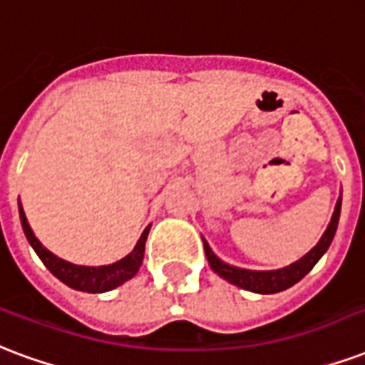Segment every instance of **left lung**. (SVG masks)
I'll return each instance as SVG.
<instances>
[{
	"label": "left lung",
	"instance_id": "8db88e82",
	"mask_svg": "<svg viewBox=\"0 0 365 365\" xmlns=\"http://www.w3.org/2000/svg\"><path fill=\"white\" fill-rule=\"evenodd\" d=\"M341 205L342 199L339 197L336 201V207H334L333 217H331V222L327 226V230L323 232V236L317 242V245L313 247L312 251H307L306 255L302 259H298L296 263L288 267H282V269H277V271H250V269H240V267L228 265L212 253V250L209 247V244L203 240L205 245V255L209 259V265L212 271L220 274L224 280H228L232 284L240 286L244 290H250V292L255 294H277L282 292L286 288H290L296 282L306 277L307 272L312 271L315 263L319 261L325 251L329 250V245L333 242L334 232H336V226H339V218H341Z\"/></svg>",
	"mask_w": 365,
	"mask_h": 365
}]
</instances>
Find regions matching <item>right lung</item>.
Wrapping results in <instances>:
<instances>
[{"mask_svg": "<svg viewBox=\"0 0 365 365\" xmlns=\"http://www.w3.org/2000/svg\"><path fill=\"white\" fill-rule=\"evenodd\" d=\"M19 217H21V224H23L24 236L29 240V244L32 245V250L36 251V255L42 259V263L46 269L52 272L56 279H59L63 284H67L73 290H81V292L88 294H100L108 292V290H114L120 284H123L125 280L133 279L139 267L143 263V255H145V242H147L148 230L150 226L145 228V232L139 237V242L133 247V251L125 255L120 261H115L112 265H102V267H83V265H73L69 261L59 259L58 255H53L52 251H48L44 245L40 244L38 237L34 236V232L31 230V224L24 217L23 205L19 201Z\"/></svg>", "mask_w": 365, "mask_h": 365, "instance_id": "add662e5", "label": "right lung"}]
</instances>
